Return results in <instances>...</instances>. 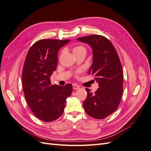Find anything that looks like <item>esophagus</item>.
<instances>
[{"label":"esophagus","instance_id":"esophagus-1","mask_svg":"<svg viewBox=\"0 0 151 151\" xmlns=\"http://www.w3.org/2000/svg\"><path fill=\"white\" fill-rule=\"evenodd\" d=\"M72 86H73V89H79L80 88V86L79 85L76 84H73Z\"/></svg>","mask_w":151,"mask_h":151}]
</instances>
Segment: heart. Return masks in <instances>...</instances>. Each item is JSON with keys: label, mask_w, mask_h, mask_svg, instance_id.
I'll use <instances>...</instances> for the list:
<instances>
[{"label": "heart", "mask_w": 151, "mask_h": 151, "mask_svg": "<svg viewBox=\"0 0 151 151\" xmlns=\"http://www.w3.org/2000/svg\"><path fill=\"white\" fill-rule=\"evenodd\" d=\"M81 50H86L85 48L83 47V46H81V45H79V46H76L74 48H73L72 51H73V53H76V52H78L79 51H81ZM78 74V73H77Z\"/></svg>", "instance_id": "1"}]
</instances>
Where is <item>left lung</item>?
Masks as SVG:
<instances>
[{"label":"left lung","mask_w":151,"mask_h":151,"mask_svg":"<svg viewBox=\"0 0 151 151\" xmlns=\"http://www.w3.org/2000/svg\"><path fill=\"white\" fill-rule=\"evenodd\" d=\"M93 49V60L88 72L94 76L99 88L94 93L86 88L84 110L90 116L104 119L119 106L123 91V73L116 50L108 38L93 35L77 38Z\"/></svg>","instance_id":"obj_1"}]
</instances>
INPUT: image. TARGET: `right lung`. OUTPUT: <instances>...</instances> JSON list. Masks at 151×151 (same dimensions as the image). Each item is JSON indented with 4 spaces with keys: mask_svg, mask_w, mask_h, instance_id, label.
<instances>
[{
    "mask_svg": "<svg viewBox=\"0 0 151 151\" xmlns=\"http://www.w3.org/2000/svg\"><path fill=\"white\" fill-rule=\"evenodd\" d=\"M70 40L43 39L35 42L27 54L22 73V89L35 115L43 122L57 120L64 111L72 85H51L50 76L56 70L58 52Z\"/></svg>",
    "mask_w": 151,
    "mask_h": 151,
    "instance_id": "add662e5",
    "label": "right lung"
}]
</instances>
